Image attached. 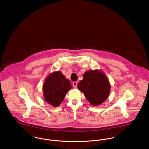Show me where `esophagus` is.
<instances>
[{"mask_svg":"<svg viewBox=\"0 0 149 149\" xmlns=\"http://www.w3.org/2000/svg\"><path fill=\"white\" fill-rule=\"evenodd\" d=\"M72 85H73V86H74L75 88H77V85H78V83L76 82V81H75V82L73 83Z\"/></svg>","mask_w":149,"mask_h":149,"instance_id":"obj_1","label":"esophagus"}]
</instances>
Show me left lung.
Instances as JSON below:
<instances>
[{
  "label": "left lung",
  "instance_id": "1",
  "mask_svg": "<svg viewBox=\"0 0 149 149\" xmlns=\"http://www.w3.org/2000/svg\"><path fill=\"white\" fill-rule=\"evenodd\" d=\"M78 88L92 105L97 106L108 98L111 85L105 74L95 70L86 71Z\"/></svg>",
  "mask_w": 149,
  "mask_h": 149
}]
</instances>
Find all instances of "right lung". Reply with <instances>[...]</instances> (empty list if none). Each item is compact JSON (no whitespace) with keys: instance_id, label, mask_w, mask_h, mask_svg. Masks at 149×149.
<instances>
[{"instance_id":"right-lung-1","label":"right lung","mask_w":149,"mask_h":149,"mask_svg":"<svg viewBox=\"0 0 149 149\" xmlns=\"http://www.w3.org/2000/svg\"><path fill=\"white\" fill-rule=\"evenodd\" d=\"M70 81L64 77L60 71L50 74L43 85V97L52 106H58L71 88Z\"/></svg>"}]
</instances>
